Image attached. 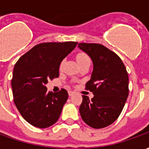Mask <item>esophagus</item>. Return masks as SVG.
<instances>
[{
  "label": "esophagus",
  "mask_w": 149,
  "mask_h": 149,
  "mask_svg": "<svg viewBox=\"0 0 149 149\" xmlns=\"http://www.w3.org/2000/svg\"><path fill=\"white\" fill-rule=\"evenodd\" d=\"M74 93H75L73 91H68V96H69V97H72Z\"/></svg>",
  "instance_id": "1"
}]
</instances>
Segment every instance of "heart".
Returning <instances> with one entry per match:
<instances>
[{
  "mask_svg": "<svg viewBox=\"0 0 149 149\" xmlns=\"http://www.w3.org/2000/svg\"><path fill=\"white\" fill-rule=\"evenodd\" d=\"M77 61L78 65H82V64H86V63H89L90 64V59L88 57L87 54H85L84 52H80L77 55ZM64 62L62 61L60 65V68H62Z\"/></svg>",
  "mask_w": 149,
  "mask_h": 149,
  "instance_id": "obj_1",
  "label": "heart"
}]
</instances>
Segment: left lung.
Listing matches in <instances>:
<instances>
[{"instance_id": "1", "label": "left lung", "mask_w": 149, "mask_h": 149, "mask_svg": "<svg viewBox=\"0 0 149 149\" xmlns=\"http://www.w3.org/2000/svg\"><path fill=\"white\" fill-rule=\"evenodd\" d=\"M78 48L90 57L93 65L86 89L94 97L89 100L82 96L80 114L92 128H105L118 118L125 106L128 96V72L121 59L104 46L80 43Z\"/></svg>"}]
</instances>
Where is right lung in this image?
<instances>
[{"mask_svg":"<svg viewBox=\"0 0 149 149\" xmlns=\"http://www.w3.org/2000/svg\"><path fill=\"white\" fill-rule=\"evenodd\" d=\"M77 42L41 43L19 59L13 68L11 86L15 105L22 117L34 127L45 128L58 120L68 92L47 91L49 79L59 77L61 61Z\"/></svg>","mask_w":149,"mask_h":149,"instance_id":"obj_1","label":"right lung"}]
</instances>
